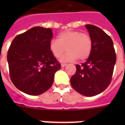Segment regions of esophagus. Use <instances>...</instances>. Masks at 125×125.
<instances>
[{"label":"esophagus","instance_id":"1","mask_svg":"<svg viewBox=\"0 0 125 125\" xmlns=\"http://www.w3.org/2000/svg\"><path fill=\"white\" fill-rule=\"evenodd\" d=\"M66 65H67L66 63H62V64H61V66H62V68H63V67H65Z\"/></svg>","mask_w":125,"mask_h":125}]
</instances>
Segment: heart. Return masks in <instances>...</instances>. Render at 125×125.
<instances>
[{"mask_svg":"<svg viewBox=\"0 0 125 125\" xmlns=\"http://www.w3.org/2000/svg\"><path fill=\"white\" fill-rule=\"evenodd\" d=\"M49 46L51 53L56 58L61 57L65 49L68 51L61 57V62H73L78 58L83 61L91 54L92 40L87 33L66 30L58 35L57 39H52Z\"/></svg>","mask_w":125,"mask_h":125,"instance_id":"heart-1","label":"heart"}]
</instances>
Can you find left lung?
Listing matches in <instances>:
<instances>
[{"mask_svg":"<svg viewBox=\"0 0 125 125\" xmlns=\"http://www.w3.org/2000/svg\"><path fill=\"white\" fill-rule=\"evenodd\" d=\"M86 27L92 40V52L86 62L76 65V72L70 83L80 94L91 97L109 86L116 57L110 36L96 26L86 25Z\"/></svg>","mask_w":125,"mask_h":125,"instance_id":"obj_1","label":"left lung"}]
</instances>
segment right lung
<instances>
[{
	"instance_id": "obj_1",
	"label": "right lung",
	"mask_w": 125,
	"mask_h": 125,
	"mask_svg": "<svg viewBox=\"0 0 125 125\" xmlns=\"http://www.w3.org/2000/svg\"><path fill=\"white\" fill-rule=\"evenodd\" d=\"M52 29L35 27L16 36L7 53L10 80L25 94L37 96L50 88L61 65L49 50Z\"/></svg>"
}]
</instances>
